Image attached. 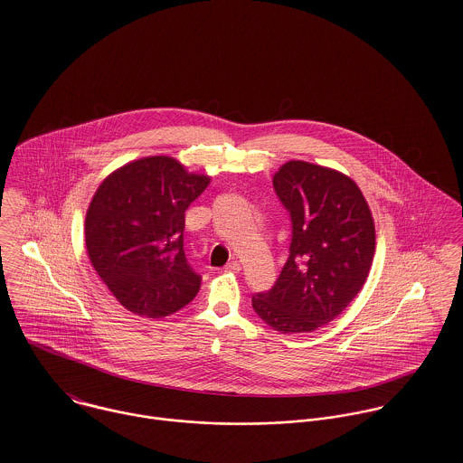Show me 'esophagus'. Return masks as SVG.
I'll return each instance as SVG.
<instances>
[{
  "label": "esophagus",
  "mask_w": 463,
  "mask_h": 463,
  "mask_svg": "<svg viewBox=\"0 0 463 463\" xmlns=\"http://www.w3.org/2000/svg\"><path fill=\"white\" fill-rule=\"evenodd\" d=\"M225 270L227 272H240L241 270V264L240 262H229V264L225 265Z\"/></svg>",
  "instance_id": "34e87169"
}]
</instances>
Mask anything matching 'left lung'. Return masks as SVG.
<instances>
[{
	"label": "left lung",
	"instance_id": "1",
	"mask_svg": "<svg viewBox=\"0 0 463 463\" xmlns=\"http://www.w3.org/2000/svg\"><path fill=\"white\" fill-rule=\"evenodd\" d=\"M274 191L291 217L289 257L276 285L251 297L257 316L279 333H310L333 321L361 291L374 255V222L351 176L288 161Z\"/></svg>",
	"mask_w": 463,
	"mask_h": 463
}]
</instances>
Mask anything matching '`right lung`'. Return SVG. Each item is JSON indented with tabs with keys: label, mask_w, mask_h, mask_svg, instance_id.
<instances>
[{
	"label": "right lung",
	"mask_w": 463,
	"mask_h": 463,
	"mask_svg": "<svg viewBox=\"0 0 463 463\" xmlns=\"http://www.w3.org/2000/svg\"><path fill=\"white\" fill-rule=\"evenodd\" d=\"M210 176L170 156H147L114 170L95 191L85 219L90 262L133 314L165 317L187 306L201 276L184 253L185 210Z\"/></svg>",
	"instance_id": "obj_1"
}]
</instances>
